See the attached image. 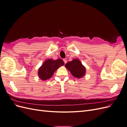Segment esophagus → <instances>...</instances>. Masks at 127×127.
<instances>
[{
    "label": "esophagus",
    "mask_w": 127,
    "mask_h": 127,
    "mask_svg": "<svg viewBox=\"0 0 127 127\" xmlns=\"http://www.w3.org/2000/svg\"><path fill=\"white\" fill-rule=\"evenodd\" d=\"M63 60H64V64H66V63H67V59H64Z\"/></svg>",
    "instance_id": "1"
}]
</instances>
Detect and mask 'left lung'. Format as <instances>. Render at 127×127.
<instances>
[{
    "label": "left lung",
    "instance_id": "left-lung-1",
    "mask_svg": "<svg viewBox=\"0 0 127 127\" xmlns=\"http://www.w3.org/2000/svg\"><path fill=\"white\" fill-rule=\"evenodd\" d=\"M64 66L75 78H80L86 74V68L77 58L69 61Z\"/></svg>",
    "mask_w": 127,
    "mask_h": 127
}]
</instances>
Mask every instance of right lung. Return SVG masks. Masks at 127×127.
Returning <instances> with one entry per match:
<instances>
[{
    "mask_svg": "<svg viewBox=\"0 0 127 127\" xmlns=\"http://www.w3.org/2000/svg\"><path fill=\"white\" fill-rule=\"evenodd\" d=\"M64 64V63L61 59L55 60L52 59L46 60L39 68L38 76L41 80H47L51 77L57 69Z\"/></svg>",
    "mask_w": 127,
    "mask_h": 127,
    "instance_id": "right-lung-1",
    "label": "right lung"
}]
</instances>
